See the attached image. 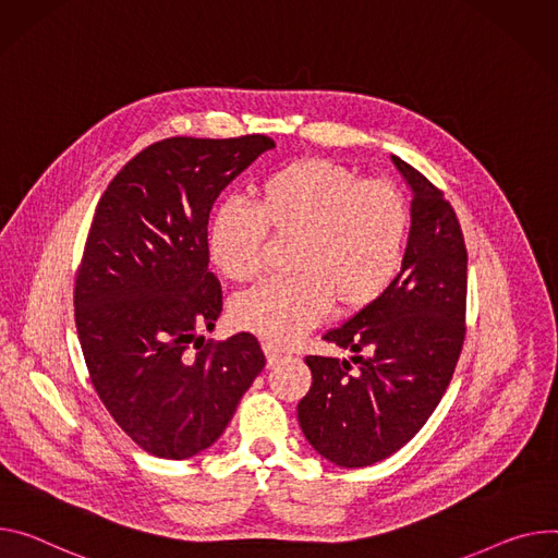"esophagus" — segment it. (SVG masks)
Segmentation results:
<instances>
[{
    "label": "esophagus",
    "instance_id": "1",
    "mask_svg": "<svg viewBox=\"0 0 558 558\" xmlns=\"http://www.w3.org/2000/svg\"><path fill=\"white\" fill-rule=\"evenodd\" d=\"M263 349H265V356H267V365H269V367H276V365L284 359V351H282V349H278L276 344L265 342V344H263Z\"/></svg>",
    "mask_w": 558,
    "mask_h": 558
}]
</instances>
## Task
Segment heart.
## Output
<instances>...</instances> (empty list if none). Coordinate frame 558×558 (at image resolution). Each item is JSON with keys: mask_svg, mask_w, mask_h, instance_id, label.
<instances>
[{"mask_svg": "<svg viewBox=\"0 0 558 558\" xmlns=\"http://www.w3.org/2000/svg\"><path fill=\"white\" fill-rule=\"evenodd\" d=\"M267 229L300 235L287 280H265L238 295L233 320L269 344H289L314 329L336 302L338 312L369 307L396 278L410 233L404 195L385 180L331 160L278 167L256 189V207L225 199L211 211L207 251L229 280L244 282L263 267Z\"/></svg>", "mask_w": 558, "mask_h": 558, "instance_id": "obj_1", "label": "heart"}]
</instances>
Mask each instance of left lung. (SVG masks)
<instances>
[{
	"label": "left lung",
	"mask_w": 558,
	"mask_h": 558,
	"mask_svg": "<svg viewBox=\"0 0 558 558\" xmlns=\"http://www.w3.org/2000/svg\"><path fill=\"white\" fill-rule=\"evenodd\" d=\"M412 189L402 267L385 293L323 338L347 361L307 356L298 402L310 445L340 468L374 465L410 442L440 402L465 340L468 248L442 191L391 156Z\"/></svg>",
	"instance_id": "left-lung-1"
}]
</instances>
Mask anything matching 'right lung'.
Instances as JSON below:
<instances>
[{
  "label": "right lung",
  "mask_w": 558,
  "mask_h": 558,
  "mask_svg": "<svg viewBox=\"0 0 558 558\" xmlns=\"http://www.w3.org/2000/svg\"><path fill=\"white\" fill-rule=\"evenodd\" d=\"M267 135L167 137L99 197L75 276L90 383L144 451L182 461L211 447L265 367L246 331L205 340L222 312L207 225L222 189L274 148Z\"/></svg>",
  "instance_id": "add662e5"
}]
</instances>
